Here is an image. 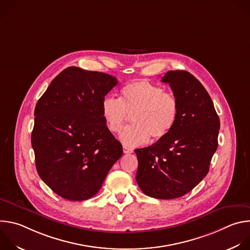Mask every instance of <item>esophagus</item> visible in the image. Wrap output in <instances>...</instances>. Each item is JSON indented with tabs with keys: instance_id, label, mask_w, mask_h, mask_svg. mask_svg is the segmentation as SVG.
I'll return each mask as SVG.
<instances>
[{
	"instance_id": "1",
	"label": "esophagus",
	"mask_w": 250,
	"mask_h": 250,
	"mask_svg": "<svg viewBox=\"0 0 250 250\" xmlns=\"http://www.w3.org/2000/svg\"><path fill=\"white\" fill-rule=\"evenodd\" d=\"M124 152L125 153H132L133 149L130 147H127V146H124Z\"/></svg>"
}]
</instances>
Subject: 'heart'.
<instances>
[{
	"mask_svg": "<svg viewBox=\"0 0 250 250\" xmlns=\"http://www.w3.org/2000/svg\"><path fill=\"white\" fill-rule=\"evenodd\" d=\"M102 117L113 133H120L131 116L132 125L121 134L127 146L145 145L164 138L175 126L179 116V102L168 92L147 81H134L125 85L120 99L106 97L101 105Z\"/></svg>",
	"mask_w": 250,
	"mask_h": 250,
	"instance_id": "1",
	"label": "heart"
}]
</instances>
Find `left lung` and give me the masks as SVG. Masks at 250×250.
<instances>
[{
  "label": "left lung",
  "instance_id": "left-lung-1",
  "mask_svg": "<svg viewBox=\"0 0 250 250\" xmlns=\"http://www.w3.org/2000/svg\"><path fill=\"white\" fill-rule=\"evenodd\" d=\"M168 83L179 102L173 129L150 146L135 149L140 190L155 199H176L192 191L208 172L218 148L220 119L207 90L183 70L168 71Z\"/></svg>",
  "mask_w": 250,
  "mask_h": 250
}]
</instances>
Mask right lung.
<instances>
[{"label":"right lung","mask_w":250,"mask_h":250,"mask_svg":"<svg viewBox=\"0 0 250 250\" xmlns=\"http://www.w3.org/2000/svg\"><path fill=\"white\" fill-rule=\"evenodd\" d=\"M117 84L112 75L68 67L35 105L31 132L35 166L42 181L66 200L95 196L123 155L121 142L101 112L104 96Z\"/></svg>","instance_id":"right-lung-1"}]
</instances>
